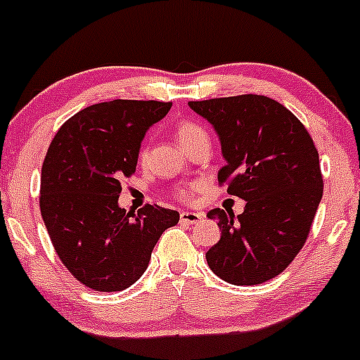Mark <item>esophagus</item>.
<instances>
[{
    "mask_svg": "<svg viewBox=\"0 0 360 360\" xmlns=\"http://www.w3.org/2000/svg\"><path fill=\"white\" fill-rule=\"evenodd\" d=\"M205 218V213H192V211H181L180 213V221L187 225H195Z\"/></svg>",
    "mask_w": 360,
    "mask_h": 360,
    "instance_id": "esophagus-1",
    "label": "esophagus"
}]
</instances>
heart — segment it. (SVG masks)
<instances>
[{
	"instance_id": "1",
	"label": "heart",
	"mask_w": 360,
	"mask_h": 360,
	"mask_svg": "<svg viewBox=\"0 0 360 360\" xmlns=\"http://www.w3.org/2000/svg\"><path fill=\"white\" fill-rule=\"evenodd\" d=\"M207 133L206 129L202 128L201 124L195 123V121L192 120H181L179 124H176V140H179V143L181 146V149L187 150L188 147L194 146L198 140L201 139H206ZM146 149L140 150L139 158L143 159L146 158ZM195 188H198V185L194 184H188V185H180V187L173 188V195H175L179 201H192V198H194V192Z\"/></svg>"
}]
</instances>
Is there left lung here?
<instances>
[{
	"label": "left lung",
	"instance_id": "1",
	"mask_svg": "<svg viewBox=\"0 0 360 360\" xmlns=\"http://www.w3.org/2000/svg\"><path fill=\"white\" fill-rule=\"evenodd\" d=\"M192 110L213 124L225 166L218 184L244 199L240 214L207 211L221 237L206 253L210 269L236 286L279 276L305 244L322 198L319 153L302 121L263 95L195 100Z\"/></svg>",
	"mask_w": 360,
	"mask_h": 360
}]
</instances>
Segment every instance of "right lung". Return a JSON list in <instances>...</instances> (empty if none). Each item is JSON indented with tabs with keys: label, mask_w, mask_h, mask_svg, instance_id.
<instances>
[{
	"label": "right lung",
	"mask_w": 360,
	"mask_h": 360,
	"mask_svg": "<svg viewBox=\"0 0 360 360\" xmlns=\"http://www.w3.org/2000/svg\"><path fill=\"white\" fill-rule=\"evenodd\" d=\"M172 102L110 100L84 107L51 140L41 168L39 207L65 269L86 288H129L179 211L146 205L121 210V179L135 173L140 142Z\"/></svg>",
	"instance_id": "add662e5"
}]
</instances>
